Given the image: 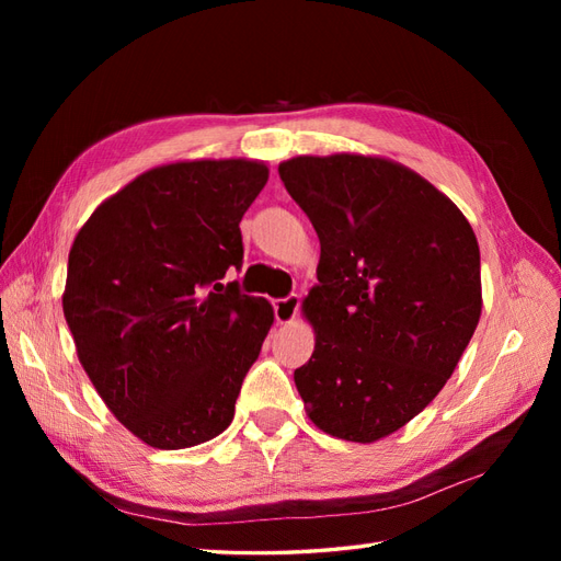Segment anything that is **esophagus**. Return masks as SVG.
<instances>
[{"mask_svg":"<svg viewBox=\"0 0 561 561\" xmlns=\"http://www.w3.org/2000/svg\"><path fill=\"white\" fill-rule=\"evenodd\" d=\"M299 304H301L299 295H290V297H283V299L274 301V316L280 325H285V322H293L297 318Z\"/></svg>","mask_w":561,"mask_h":561,"instance_id":"esophagus-1","label":"esophagus"}]
</instances>
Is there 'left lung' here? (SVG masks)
<instances>
[{"label":"left lung","mask_w":561,"mask_h":561,"mask_svg":"<svg viewBox=\"0 0 561 561\" xmlns=\"http://www.w3.org/2000/svg\"><path fill=\"white\" fill-rule=\"evenodd\" d=\"M320 241L301 309L316 348L295 369L309 419L377 443L443 390L482 313L480 248L454 203L379 157H297L278 165Z\"/></svg>","instance_id":"left-lung-1"}]
</instances>
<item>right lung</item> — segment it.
I'll list each match as a JSON object with an SVG mask.
<instances>
[{
    "instance_id": "right-lung-1",
    "label": "right lung",
    "mask_w": 561,
    "mask_h": 561,
    "mask_svg": "<svg viewBox=\"0 0 561 561\" xmlns=\"http://www.w3.org/2000/svg\"><path fill=\"white\" fill-rule=\"evenodd\" d=\"M268 180L257 161H182L100 203L67 260L65 320L81 367L124 426L157 449L229 428L274 322L243 295L241 219Z\"/></svg>"
}]
</instances>
